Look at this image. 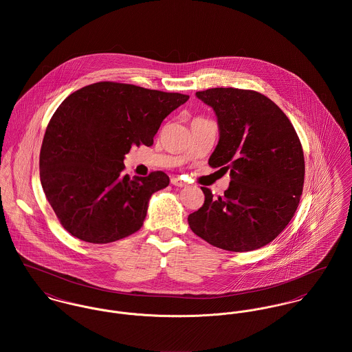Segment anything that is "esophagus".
<instances>
[{
  "mask_svg": "<svg viewBox=\"0 0 352 352\" xmlns=\"http://www.w3.org/2000/svg\"><path fill=\"white\" fill-rule=\"evenodd\" d=\"M170 183H172L175 187H186V186H187L180 177H172V179H170Z\"/></svg>",
  "mask_w": 352,
  "mask_h": 352,
  "instance_id": "34e87169",
  "label": "esophagus"
}]
</instances>
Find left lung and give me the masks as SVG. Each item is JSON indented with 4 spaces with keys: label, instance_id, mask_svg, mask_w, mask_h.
Segmentation results:
<instances>
[{
    "label": "left lung",
    "instance_id": "8db88e82",
    "mask_svg": "<svg viewBox=\"0 0 352 352\" xmlns=\"http://www.w3.org/2000/svg\"><path fill=\"white\" fill-rule=\"evenodd\" d=\"M217 116L219 141L208 165L230 170V184L188 215L191 230L208 244L248 252L271 243L292 221L302 195L305 160L283 111L264 95L236 88L197 92Z\"/></svg>",
    "mask_w": 352,
    "mask_h": 352
}]
</instances>
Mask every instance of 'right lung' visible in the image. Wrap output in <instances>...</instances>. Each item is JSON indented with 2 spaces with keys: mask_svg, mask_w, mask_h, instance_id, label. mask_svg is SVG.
I'll return each instance as SVG.
<instances>
[{
  "mask_svg": "<svg viewBox=\"0 0 352 352\" xmlns=\"http://www.w3.org/2000/svg\"><path fill=\"white\" fill-rule=\"evenodd\" d=\"M190 99L119 82L84 87L56 108L43 138L39 169L46 198L74 237L107 244L141 229L151 195L166 173L123 175L133 145H153L162 120Z\"/></svg>",
  "mask_w": 352,
  "mask_h": 352,
  "instance_id": "add662e5",
  "label": "right lung"
}]
</instances>
